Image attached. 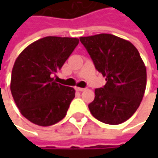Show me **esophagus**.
<instances>
[{"label":"esophagus","instance_id":"esophagus-1","mask_svg":"<svg viewBox=\"0 0 158 158\" xmlns=\"http://www.w3.org/2000/svg\"><path fill=\"white\" fill-rule=\"evenodd\" d=\"M75 89H76V90H78V91H84V90H85V89H83V88H79V87H75Z\"/></svg>","mask_w":158,"mask_h":158}]
</instances>
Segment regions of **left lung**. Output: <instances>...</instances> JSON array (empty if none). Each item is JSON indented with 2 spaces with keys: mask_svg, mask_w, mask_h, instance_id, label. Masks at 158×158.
<instances>
[{
  "mask_svg": "<svg viewBox=\"0 0 158 158\" xmlns=\"http://www.w3.org/2000/svg\"><path fill=\"white\" fill-rule=\"evenodd\" d=\"M96 69L106 77L89 104L93 117L107 124H120L138 109L146 87V68L136 48L110 34L79 37Z\"/></svg>",
  "mask_w": 158,
  "mask_h": 158,
  "instance_id": "left-lung-1",
  "label": "left lung"
}]
</instances>
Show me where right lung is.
Returning <instances> with one entry per match:
<instances>
[{
    "label": "right lung",
    "mask_w": 158,
    "mask_h": 158,
    "mask_svg": "<svg viewBox=\"0 0 158 158\" xmlns=\"http://www.w3.org/2000/svg\"><path fill=\"white\" fill-rule=\"evenodd\" d=\"M78 38L47 36L25 48L16 58L11 92L20 112L31 123L50 126L67 114L75 89L53 76L79 44Z\"/></svg>",
    "instance_id": "right-lung-1"
}]
</instances>
